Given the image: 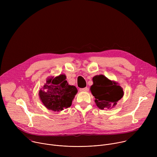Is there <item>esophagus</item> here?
Listing matches in <instances>:
<instances>
[{
  "label": "esophagus",
  "instance_id": "1",
  "mask_svg": "<svg viewBox=\"0 0 157 157\" xmlns=\"http://www.w3.org/2000/svg\"><path fill=\"white\" fill-rule=\"evenodd\" d=\"M79 91L81 92H86L88 91V88L87 87H84V88H81L79 89Z\"/></svg>",
  "mask_w": 157,
  "mask_h": 157
}]
</instances>
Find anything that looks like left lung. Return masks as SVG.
<instances>
[{
	"mask_svg": "<svg viewBox=\"0 0 157 157\" xmlns=\"http://www.w3.org/2000/svg\"><path fill=\"white\" fill-rule=\"evenodd\" d=\"M93 84L90 91L94 96L95 103L100 109H110L124 96L122 87L119 83L112 81L102 75L93 78Z\"/></svg>",
	"mask_w": 157,
	"mask_h": 157,
	"instance_id": "obj_1",
	"label": "left lung"
}]
</instances>
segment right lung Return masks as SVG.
<instances>
[{"mask_svg": "<svg viewBox=\"0 0 157 157\" xmlns=\"http://www.w3.org/2000/svg\"><path fill=\"white\" fill-rule=\"evenodd\" d=\"M64 74L47 78L40 89L39 98L47 109L55 112H60L70 107L78 93L75 86L68 84Z\"/></svg>", "mask_w": 157, "mask_h": 157, "instance_id": "right-lung-1", "label": "right lung"}]
</instances>
